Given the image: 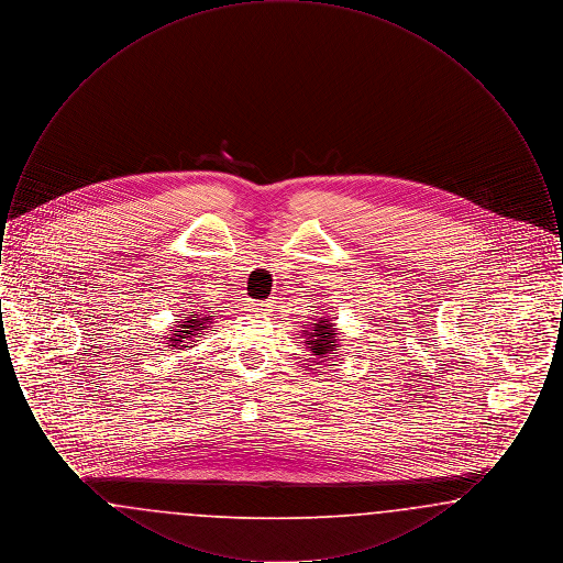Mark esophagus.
Here are the masks:
<instances>
[{"label": "esophagus", "instance_id": "1", "mask_svg": "<svg viewBox=\"0 0 563 563\" xmlns=\"http://www.w3.org/2000/svg\"><path fill=\"white\" fill-rule=\"evenodd\" d=\"M246 308H249V312H268V310L274 308V301L272 299H268V301H253V299H249Z\"/></svg>", "mask_w": 563, "mask_h": 563}]
</instances>
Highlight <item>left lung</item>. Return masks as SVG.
Listing matches in <instances>:
<instances>
[{
  "mask_svg": "<svg viewBox=\"0 0 563 563\" xmlns=\"http://www.w3.org/2000/svg\"><path fill=\"white\" fill-rule=\"evenodd\" d=\"M303 344L310 350L317 358L329 361L338 354L340 350V340H338V327L335 322L329 321L327 317H321L317 321L310 322L303 327Z\"/></svg>",
  "mask_w": 563,
  "mask_h": 563,
  "instance_id": "left-lung-1",
  "label": "left lung"
}]
</instances>
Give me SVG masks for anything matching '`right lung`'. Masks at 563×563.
<instances>
[{
	"label": "right lung",
	"instance_id": "right-lung-1",
	"mask_svg": "<svg viewBox=\"0 0 563 563\" xmlns=\"http://www.w3.org/2000/svg\"><path fill=\"white\" fill-rule=\"evenodd\" d=\"M179 324L170 327V333L164 335L166 346L177 352V350H189L196 346V338H202L205 331L213 324V317L202 310H194L179 319Z\"/></svg>",
	"mask_w": 563,
	"mask_h": 563
}]
</instances>
